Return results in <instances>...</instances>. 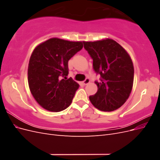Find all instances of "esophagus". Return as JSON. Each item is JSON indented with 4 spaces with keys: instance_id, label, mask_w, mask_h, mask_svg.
<instances>
[{
    "instance_id": "34e87169",
    "label": "esophagus",
    "mask_w": 160,
    "mask_h": 160,
    "mask_svg": "<svg viewBox=\"0 0 160 160\" xmlns=\"http://www.w3.org/2000/svg\"><path fill=\"white\" fill-rule=\"evenodd\" d=\"M89 82H90V79H88V78H87V79H85V81H83V85H86L89 84Z\"/></svg>"
}]
</instances>
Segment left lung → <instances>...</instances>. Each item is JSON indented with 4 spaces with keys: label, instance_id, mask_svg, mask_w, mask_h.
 <instances>
[{
    "label": "left lung",
    "instance_id": "obj_1",
    "mask_svg": "<svg viewBox=\"0 0 160 160\" xmlns=\"http://www.w3.org/2000/svg\"><path fill=\"white\" fill-rule=\"evenodd\" d=\"M83 42L93 59L95 72L101 76V81L95 82L98 92L89 96L90 101L103 111L119 109L129 98L133 88L134 68L129 55L111 38Z\"/></svg>",
    "mask_w": 160,
    "mask_h": 160
}]
</instances>
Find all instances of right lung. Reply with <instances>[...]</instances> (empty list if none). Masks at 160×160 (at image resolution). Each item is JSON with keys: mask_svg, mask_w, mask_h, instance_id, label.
Here are the masks:
<instances>
[{"mask_svg": "<svg viewBox=\"0 0 160 160\" xmlns=\"http://www.w3.org/2000/svg\"><path fill=\"white\" fill-rule=\"evenodd\" d=\"M81 41L51 38L35 47L28 67L31 93L42 108L59 112L71 105L79 85L68 75V61L82 49Z\"/></svg>", "mask_w": 160, "mask_h": 160, "instance_id": "obj_1", "label": "right lung"}]
</instances>
